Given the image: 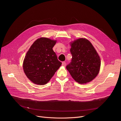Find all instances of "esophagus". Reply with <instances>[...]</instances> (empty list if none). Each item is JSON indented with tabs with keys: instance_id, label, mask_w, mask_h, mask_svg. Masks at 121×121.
Returning <instances> with one entry per match:
<instances>
[{
	"instance_id": "esophagus-1",
	"label": "esophagus",
	"mask_w": 121,
	"mask_h": 121,
	"mask_svg": "<svg viewBox=\"0 0 121 121\" xmlns=\"http://www.w3.org/2000/svg\"><path fill=\"white\" fill-rule=\"evenodd\" d=\"M66 65V63L65 62H62V66H65Z\"/></svg>"
}]
</instances>
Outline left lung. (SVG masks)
I'll return each instance as SVG.
<instances>
[{
  "label": "left lung",
  "instance_id": "obj_1",
  "mask_svg": "<svg viewBox=\"0 0 121 121\" xmlns=\"http://www.w3.org/2000/svg\"><path fill=\"white\" fill-rule=\"evenodd\" d=\"M71 46L72 59L66 69L78 83L90 82L99 73V56L90 42L84 38L75 40Z\"/></svg>",
  "mask_w": 121,
  "mask_h": 121
}]
</instances>
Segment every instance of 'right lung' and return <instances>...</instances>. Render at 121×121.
<instances>
[{"label": "right lung", "mask_w": 121, "mask_h": 121, "mask_svg": "<svg viewBox=\"0 0 121 121\" xmlns=\"http://www.w3.org/2000/svg\"><path fill=\"white\" fill-rule=\"evenodd\" d=\"M56 42L48 38H40L34 42L27 52L23 61V70L35 84H47L61 65L62 63L52 49Z\"/></svg>", "instance_id": "obj_1"}]
</instances>
